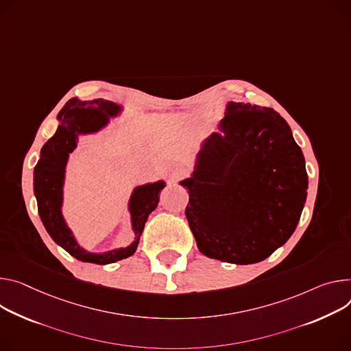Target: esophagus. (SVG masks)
I'll use <instances>...</instances> for the list:
<instances>
[{
  "mask_svg": "<svg viewBox=\"0 0 351 351\" xmlns=\"http://www.w3.org/2000/svg\"><path fill=\"white\" fill-rule=\"evenodd\" d=\"M183 175H184V171H183L182 168H179V167H173V168L169 169V178H171L172 182L178 180V179L182 178Z\"/></svg>",
  "mask_w": 351,
  "mask_h": 351,
  "instance_id": "obj_1",
  "label": "esophagus"
}]
</instances>
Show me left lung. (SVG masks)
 <instances>
[{
    "label": "left lung",
    "instance_id": "left-lung-1",
    "mask_svg": "<svg viewBox=\"0 0 351 351\" xmlns=\"http://www.w3.org/2000/svg\"><path fill=\"white\" fill-rule=\"evenodd\" d=\"M221 133L200 145L186 218L207 258L252 265L269 258L297 228L308 190L305 158L273 109L228 102ZM226 108V109H227Z\"/></svg>",
    "mask_w": 351,
    "mask_h": 351
}]
</instances>
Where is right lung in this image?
I'll list each match as a JSON object with an SVG mask.
<instances>
[{
	"mask_svg": "<svg viewBox=\"0 0 351 351\" xmlns=\"http://www.w3.org/2000/svg\"><path fill=\"white\" fill-rule=\"evenodd\" d=\"M121 112L123 106L105 99H70L58 112L57 132L42 147L40 158L34 171V193L46 231L58 246L81 262L109 265L132 256L138 246L147 218L156 208L159 193L167 184L164 180H158L134 187L129 200L134 239L129 246L95 253L85 250L77 242L62 215L66 168L70 154L77 148L80 136L101 132L110 119L120 116Z\"/></svg>",
	"mask_w": 351,
	"mask_h": 351,
	"instance_id": "right-lung-1",
	"label": "right lung"
}]
</instances>
